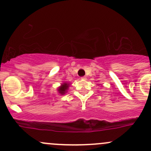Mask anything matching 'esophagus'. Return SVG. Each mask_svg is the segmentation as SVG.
I'll list each match as a JSON object with an SVG mask.
<instances>
[{
	"instance_id": "esophagus-1",
	"label": "esophagus",
	"mask_w": 151,
	"mask_h": 151,
	"mask_svg": "<svg viewBox=\"0 0 151 151\" xmlns=\"http://www.w3.org/2000/svg\"><path fill=\"white\" fill-rule=\"evenodd\" d=\"M81 79H84V80H86V77H82L81 78Z\"/></svg>"
}]
</instances>
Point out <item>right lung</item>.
Listing matches in <instances>:
<instances>
[{
	"mask_svg": "<svg viewBox=\"0 0 151 151\" xmlns=\"http://www.w3.org/2000/svg\"><path fill=\"white\" fill-rule=\"evenodd\" d=\"M70 84H69V83H67V82L62 83L61 85H60L58 88V93H60V95L65 94V93L67 92V91H68L69 86H70Z\"/></svg>",
	"mask_w": 151,
	"mask_h": 151,
	"instance_id": "add662e5",
	"label": "right lung"
}]
</instances>
